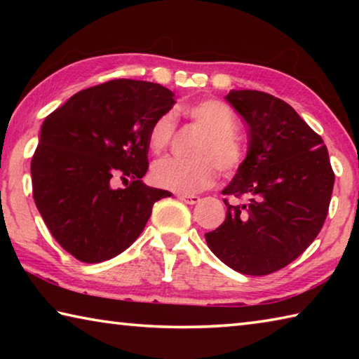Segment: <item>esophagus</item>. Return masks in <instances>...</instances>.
Instances as JSON below:
<instances>
[{
    "instance_id": "esophagus-1",
    "label": "esophagus",
    "mask_w": 359,
    "mask_h": 359,
    "mask_svg": "<svg viewBox=\"0 0 359 359\" xmlns=\"http://www.w3.org/2000/svg\"><path fill=\"white\" fill-rule=\"evenodd\" d=\"M177 198L180 201H184L187 204H198L199 203V196L196 194H177Z\"/></svg>"
}]
</instances>
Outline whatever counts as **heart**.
Returning <instances> with one entry per match:
<instances>
[{
    "mask_svg": "<svg viewBox=\"0 0 359 359\" xmlns=\"http://www.w3.org/2000/svg\"><path fill=\"white\" fill-rule=\"evenodd\" d=\"M194 125L204 130L193 145L191 156L165 158L151 168L154 184L166 190L191 194L203 191L215 184L217 168L223 175H233L244 163V149L236 137L238 117L226 102L220 100H203L187 109ZM177 120L172 112H165L151 123L147 133L150 151L161 154L171 144Z\"/></svg>",
    "mask_w": 359,
    "mask_h": 359,
    "instance_id": "1",
    "label": "heart"
}]
</instances>
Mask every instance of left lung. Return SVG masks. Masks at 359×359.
<instances>
[{"label": "left lung", "instance_id": "left-lung-1", "mask_svg": "<svg viewBox=\"0 0 359 359\" xmlns=\"http://www.w3.org/2000/svg\"><path fill=\"white\" fill-rule=\"evenodd\" d=\"M226 101L248 130L247 156L222 191L239 199L205 241L215 257L247 276L294 261L317 238L334 187L327 149L293 107L269 93L231 90Z\"/></svg>", "mask_w": 359, "mask_h": 359}]
</instances>
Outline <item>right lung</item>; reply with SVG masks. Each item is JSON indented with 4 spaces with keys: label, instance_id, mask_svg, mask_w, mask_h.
<instances>
[{
    "label": "right lung",
    "instance_id": "1",
    "mask_svg": "<svg viewBox=\"0 0 359 359\" xmlns=\"http://www.w3.org/2000/svg\"><path fill=\"white\" fill-rule=\"evenodd\" d=\"M174 102L160 83L115 79L46 117L32 160L33 198L53 238L79 261L101 263L126 250L154 204L171 196L141 179L149 169L147 133ZM117 178L130 184L114 189Z\"/></svg>",
    "mask_w": 359,
    "mask_h": 359
}]
</instances>
